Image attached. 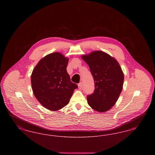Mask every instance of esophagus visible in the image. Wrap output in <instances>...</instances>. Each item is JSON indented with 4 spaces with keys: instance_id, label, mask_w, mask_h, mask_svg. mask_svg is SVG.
<instances>
[{
    "instance_id": "esophagus-1",
    "label": "esophagus",
    "mask_w": 155,
    "mask_h": 155,
    "mask_svg": "<svg viewBox=\"0 0 155 155\" xmlns=\"http://www.w3.org/2000/svg\"><path fill=\"white\" fill-rule=\"evenodd\" d=\"M78 88H82V82H80V83L78 84Z\"/></svg>"
}]
</instances>
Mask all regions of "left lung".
<instances>
[{"instance_id":"left-lung-1","label":"left lung","mask_w":155,"mask_h":155,"mask_svg":"<svg viewBox=\"0 0 155 155\" xmlns=\"http://www.w3.org/2000/svg\"><path fill=\"white\" fill-rule=\"evenodd\" d=\"M82 58L88 64L94 78L95 90L87 96L89 105L104 112L114 105L123 86L124 74L116 60L102 51L92 52Z\"/></svg>"}]
</instances>
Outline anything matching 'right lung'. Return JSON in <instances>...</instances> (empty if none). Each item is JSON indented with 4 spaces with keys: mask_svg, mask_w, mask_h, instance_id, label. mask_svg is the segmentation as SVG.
<instances>
[{
    "mask_svg": "<svg viewBox=\"0 0 155 155\" xmlns=\"http://www.w3.org/2000/svg\"><path fill=\"white\" fill-rule=\"evenodd\" d=\"M68 59L55 52L41 59L31 75V85L37 100L52 111L61 109L68 103L76 84L67 72Z\"/></svg>",
    "mask_w": 155,
    "mask_h": 155,
    "instance_id": "obj_1",
    "label": "right lung"
}]
</instances>
